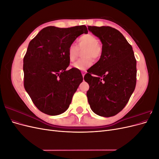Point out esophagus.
I'll return each mask as SVG.
<instances>
[{"label":"esophagus","instance_id":"1","mask_svg":"<svg viewBox=\"0 0 159 159\" xmlns=\"http://www.w3.org/2000/svg\"><path fill=\"white\" fill-rule=\"evenodd\" d=\"M81 73H82V76L84 77L85 74H86V71H81Z\"/></svg>","mask_w":159,"mask_h":159}]
</instances>
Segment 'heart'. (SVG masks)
I'll return each mask as SVG.
<instances>
[{
	"mask_svg": "<svg viewBox=\"0 0 159 159\" xmlns=\"http://www.w3.org/2000/svg\"><path fill=\"white\" fill-rule=\"evenodd\" d=\"M78 46L75 44L70 45L68 49V57L70 61L76 60L80 50L85 48L82 53L83 58L78 60L71 65L74 69L85 71L93 64V59L98 60L102 54V46L98 42L96 36L92 34H85L80 36L78 40Z\"/></svg>",
	"mask_w": 159,
	"mask_h": 159,
	"instance_id": "obj_1",
	"label": "heart"
}]
</instances>
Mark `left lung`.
<instances>
[{
	"label": "left lung",
	"instance_id": "1",
	"mask_svg": "<svg viewBox=\"0 0 159 159\" xmlns=\"http://www.w3.org/2000/svg\"><path fill=\"white\" fill-rule=\"evenodd\" d=\"M102 43L99 60L84 76L89 89L90 107L99 116L117 115L128 103L136 86L137 61L132 46L119 30L110 26H88Z\"/></svg>",
	"mask_w": 159,
	"mask_h": 159
}]
</instances>
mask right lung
I'll list each match as a JSON object with an SVG mask.
<instances>
[{
	"label": "right lung",
	"mask_w": 159,
	"mask_h": 159,
	"mask_svg": "<svg viewBox=\"0 0 159 159\" xmlns=\"http://www.w3.org/2000/svg\"><path fill=\"white\" fill-rule=\"evenodd\" d=\"M85 25L61 28L48 26L30 42L23 60L24 86L40 111L49 115L65 112L82 82L80 70L70 65L68 49Z\"/></svg>",
	"instance_id": "right-lung-1"
}]
</instances>
